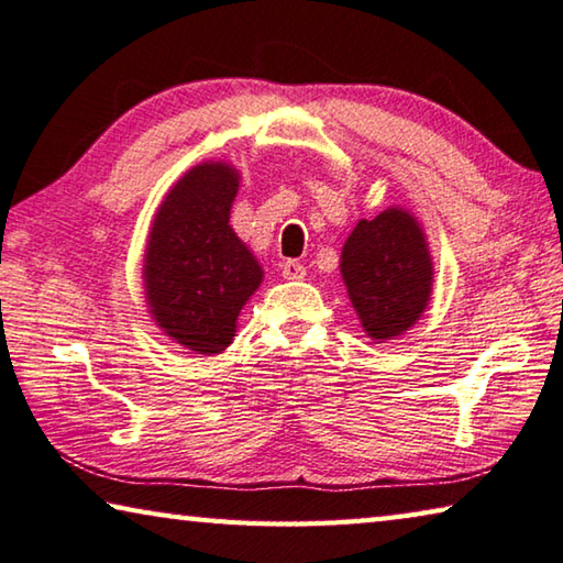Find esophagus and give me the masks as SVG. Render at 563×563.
Returning <instances> with one entry per match:
<instances>
[{
	"mask_svg": "<svg viewBox=\"0 0 563 563\" xmlns=\"http://www.w3.org/2000/svg\"><path fill=\"white\" fill-rule=\"evenodd\" d=\"M282 276H284V279H289V282H297V279H303V276H307V269H303V264H299L297 260H287L282 264Z\"/></svg>",
	"mask_w": 563,
	"mask_h": 563,
	"instance_id": "esophagus-1",
	"label": "esophagus"
}]
</instances>
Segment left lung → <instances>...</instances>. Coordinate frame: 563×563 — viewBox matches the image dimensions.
<instances>
[{
	"label": "left lung",
	"mask_w": 563,
	"mask_h": 563,
	"mask_svg": "<svg viewBox=\"0 0 563 563\" xmlns=\"http://www.w3.org/2000/svg\"><path fill=\"white\" fill-rule=\"evenodd\" d=\"M342 276L366 336H401L423 314L434 282L419 221L399 207L358 221L342 249Z\"/></svg>",
	"instance_id": "left-lung-1"
}]
</instances>
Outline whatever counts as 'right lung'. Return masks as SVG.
<instances>
[{"mask_svg":"<svg viewBox=\"0 0 563 563\" xmlns=\"http://www.w3.org/2000/svg\"><path fill=\"white\" fill-rule=\"evenodd\" d=\"M236 191L234 167L197 164L156 209L144 254V294L156 327L207 356L232 344L239 311L264 276L229 227Z\"/></svg>","mask_w":563,"mask_h":563,"instance_id":"right-lung-1","label":"right lung"}]
</instances>
